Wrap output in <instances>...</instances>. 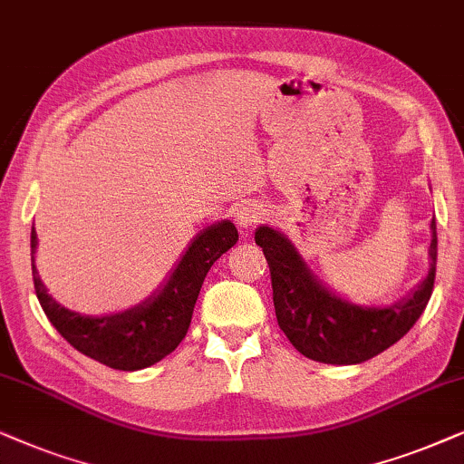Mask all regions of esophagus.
<instances>
[{
    "mask_svg": "<svg viewBox=\"0 0 464 464\" xmlns=\"http://www.w3.org/2000/svg\"><path fill=\"white\" fill-rule=\"evenodd\" d=\"M263 217H265L263 208L256 206V204H246V206L239 208L237 214H235V220H237L239 229L250 231L260 223V220H263Z\"/></svg>",
    "mask_w": 464,
    "mask_h": 464,
    "instance_id": "1",
    "label": "esophagus"
}]
</instances>
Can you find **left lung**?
Wrapping results in <instances>:
<instances>
[{"instance_id":"left-lung-1","label":"left lung","mask_w":464,"mask_h":464,"mask_svg":"<svg viewBox=\"0 0 464 464\" xmlns=\"http://www.w3.org/2000/svg\"><path fill=\"white\" fill-rule=\"evenodd\" d=\"M430 271L406 303L389 309H362L330 295L311 276L282 233L260 227L256 244L271 271L273 304L279 328L304 357L322 363L351 365L368 362L395 344L422 315L433 295L437 265V227L430 220Z\"/></svg>"}]
</instances>
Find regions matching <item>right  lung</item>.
Segmentation results:
<instances>
[{"mask_svg": "<svg viewBox=\"0 0 464 464\" xmlns=\"http://www.w3.org/2000/svg\"><path fill=\"white\" fill-rule=\"evenodd\" d=\"M239 235L229 220L210 227L193 239L176 266L169 282L158 296L111 317H83L64 309L48 295L35 265L34 284L39 304L61 336L80 353L113 370H142L164 360L185 338L195 300L210 266L237 244ZM37 235L31 231V254H35ZM34 260V256H31Z\"/></svg>", "mask_w": 464, "mask_h": 464, "instance_id": "1", "label": "right lung"}]
</instances>
